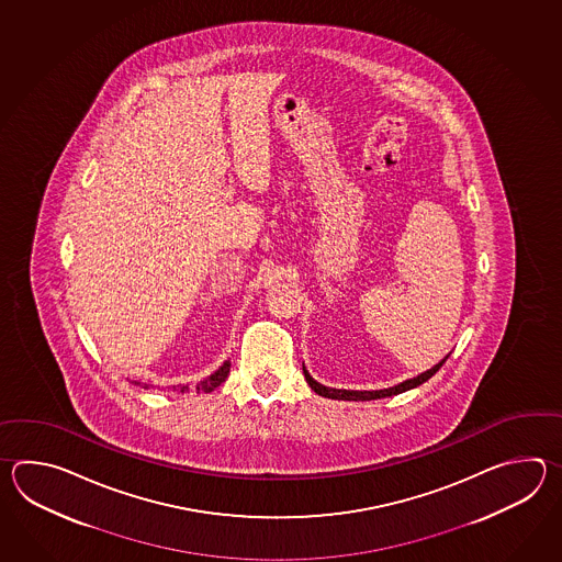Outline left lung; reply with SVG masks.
Instances as JSON below:
<instances>
[{
    "label": "left lung",
    "instance_id": "1",
    "mask_svg": "<svg viewBox=\"0 0 562 562\" xmlns=\"http://www.w3.org/2000/svg\"><path fill=\"white\" fill-rule=\"evenodd\" d=\"M450 358V353L446 356V358L440 361V363H436L431 370L424 371V373H419L416 378H412V380H406V382L397 383L394 387H387V390H375V392H353V390H335V387H327V385H323V383L315 382L313 378L310 375V371L305 370V366H303V373H305V380L311 385V390L315 392V394L323 395V397H331V400H349V402H370V400H380V397H390V395L404 394L407 390H414V387H418L424 382H428L431 375L436 373V371L442 368L443 363H446V359Z\"/></svg>",
    "mask_w": 562,
    "mask_h": 562
}]
</instances>
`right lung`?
Segmentation results:
<instances>
[{
	"label": "right lung",
	"mask_w": 562,
	"mask_h": 562,
	"mask_svg": "<svg viewBox=\"0 0 562 562\" xmlns=\"http://www.w3.org/2000/svg\"><path fill=\"white\" fill-rule=\"evenodd\" d=\"M228 370H231V361H225V363H223L215 373H211L209 378H204L203 382L196 383V385H194V392H196V394H211L215 387H218L221 383L227 380ZM134 383H136V385H140L138 382ZM144 387H148V385H144ZM180 392H182V394H184V392H189V385H182V387H180Z\"/></svg>",
	"instance_id": "obj_1"
}]
</instances>
